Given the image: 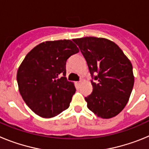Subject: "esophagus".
<instances>
[{
    "instance_id": "esophagus-1",
    "label": "esophagus",
    "mask_w": 149,
    "mask_h": 149,
    "mask_svg": "<svg viewBox=\"0 0 149 149\" xmlns=\"http://www.w3.org/2000/svg\"><path fill=\"white\" fill-rule=\"evenodd\" d=\"M81 84V81H77V82H76V84H77V85H80Z\"/></svg>"
}]
</instances>
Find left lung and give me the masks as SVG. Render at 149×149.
Returning a JSON list of instances; mask_svg holds the SVG:
<instances>
[{"instance_id": "obj_1", "label": "left lung", "mask_w": 149, "mask_h": 149, "mask_svg": "<svg viewBox=\"0 0 149 149\" xmlns=\"http://www.w3.org/2000/svg\"><path fill=\"white\" fill-rule=\"evenodd\" d=\"M86 60L93 80V93L85 97L87 107L102 119H110L127 104L134 84L131 61L113 42L97 37L74 39Z\"/></svg>"}]
</instances>
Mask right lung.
<instances>
[{
  "instance_id": "1",
  "label": "right lung",
  "mask_w": 149,
  "mask_h": 149,
  "mask_svg": "<svg viewBox=\"0 0 149 149\" xmlns=\"http://www.w3.org/2000/svg\"><path fill=\"white\" fill-rule=\"evenodd\" d=\"M78 52L72 41L64 39L40 43L26 55L17 82L22 98L36 114L51 118L68 108L76 89L65 77V65Z\"/></svg>"
}]
</instances>
